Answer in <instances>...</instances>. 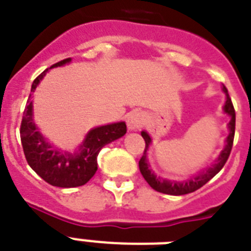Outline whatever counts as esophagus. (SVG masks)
Returning <instances> with one entry per match:
<instances>
[{
	"label": "esophagus",
	"instance_id": "1",
	"mask_svg": "<svg viewBox=\"0 0 251 251\" xmlns=\"http://www.w3.org/2000/svg\"><path fill=\"white\" fill-rule=\"evenodd\" d=\"M145 124V115L140 111H134L127 117V127L130 130L142 129Z\"/></svg>",
	"mask_w": 251,
	"mask_h": 251
}]
</instances>
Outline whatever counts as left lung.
<instances>
[{
    "label": "left lung",
    "instance_id": "obj_1",
    "mask_svg": "<svg viewBox=\"0 0 251 251\" xmlns=\"http://www.w3.org/2000/svg\"><path fill=\"white\" fill-rule=\"evenodd\" d=\"M223 92L226 94V103L223 106V111L227 113V115L231 117L228 122V129L229 134L226 139V147L221 151V154L217 158L216 163L210 166V167L205 168L203 172H201L197 176H193L191 178L186 181H170L165 180V178L158 177L154 172L151 171V167L148 165V161H147V151L149 148V144L151 143V136L148 135V132L142 131V136L145 142V149L144 153H143L140 161H139V168H140V172H142L143 177L145 178V181L151 185V189H154L155 191H159V193L168 194V195H185V194L194 193L198 189H201L203 185H205L210 178H213L218 172L222 170V167L225 166V163L227 162L229 157V153H231V149H232L233 144V136H235V124H236V115H235V108H233L232 100L229 98L228 92H227L226 86L223 85Z\"/></svg>",
    "mask_w": 251,
    "mask_h": 251
}]
</instances>
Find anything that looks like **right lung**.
<instances>
[{"mask_svg": "<svg viewBox=\"0 0 251 251\" xmlns=\"http://www.w3.org/2000/svg\"><path fill=\"white\" fill-rule=\"evenodd\" d=\"M71 58H65L52 67L62 66L69 64ZM50 69H46L31 84L29 100L23 115L20 126L23 151L28 165L37 172L46 182L57 187H76L85 185L93 177L97 171V157L100 149L116 139L126 134L125 122H116L109 125L94 127L86 134L79 151L67 153L53 148L43 138L33 121V102L30 97L41 80L46 76Z\"/></svg>", "mask_w": 251, "mask_h": 251, "instance_id": "1", "label": "right lung"}]
</instances>
